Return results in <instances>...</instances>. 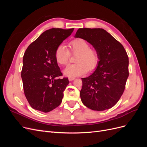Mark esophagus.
<instances>
[{"label":"esophagus","instance_id":"esophagus-1","mask_svg":"<svg viewBox=\"0 0 147 147\" xmlns=\"http://www.w3.org/2000/svg\"><path fill=\"white\" fill-rule=\"evenodd\" d=\"M75 78H74V77H69V81H73V80H74Z\"/></svg>","mask_w":147,"mask_h":147}]
</instances>
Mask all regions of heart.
Returning a JSON list of instances; mask_svg holds the SVG:
<instances>
[{
  "label": "heart",
  "instance_id": "b5f03b06",
  "mask_svg": "<svg viewBox=\"0 0 147 147\" xmlns=\"http://www.w3.org/2000/svg\"><path fill=\"white\" fill-rule=\"evenodd\" d=\"M71 50L77 53L75 58L76 64H69L64 69L63 73L66 77H75L84 75L88 70L94 69L98 65L99 56L98 52L94 48H90L88 42L83 38H76L69 43ZM70 53L66 47L61 44L57 47L55 52L56 62L61 65L68 63Z\"/></svg>",
  "mask_w": 147,
  "mask_h": 147
}]
</instances>
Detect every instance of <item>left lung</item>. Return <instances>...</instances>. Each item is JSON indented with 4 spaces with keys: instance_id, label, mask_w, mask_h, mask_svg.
<instances>
[{
    "instance_id": "left-lung-1",
    "label": "left lung",
    "mask_w": 147,
    "mask_h": 147,
    "mask_svg": "<svg viewBox=\"0 0 147 147\" xmlns=\"http://www.w3.org/2000/svg\"><path fill=\"white\" fill-rule=\"evenodd\" d=\"M75 38L85 40L98 52L99 61L90 76L83 78V104L96 111L112 108L122 96L129 76V58L123 46L103 29L80 28Z\"/></svg>"
}]
</instances>
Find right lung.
<instances>
[{
    "instance_id": "right-lung-1",
    "label": "right lung",
    "mask_w": 147,
    "mask_h": 147,
    "mask_svg": "<svg viewBox=\"0 0 147 147\" xmlns=\"http://www.w3.org/2000/svg\"><path fill=\"white\" fill-rule=\"evenodd\" d=\"M74 29L47 30L24 53L21 78L25 96L35 110L47 113L61 103L63 92L69 82L67 78H56L63 74L55 59V52Z\"/></svg>"
}]
</instances>
